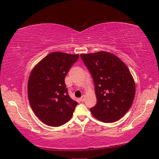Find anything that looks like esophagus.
<instances>
[{"label": "esophagus", "mask_w": 159, "mask_h": 159, "mask_svg": "<svg viewBox=\"0 0 159 159\" xmlns=\"http://www.w3.org/2000/svg\"><path fill=\"white\" fill-rule=\"evenodd\" d=\"M80 101L81 102H84L85 101V95H82V97H81V98H80Z\"/></svg>", "instance_id": "34e87169"}]
</instances>
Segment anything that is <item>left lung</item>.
Segmentation results:
<instances>
[{
	"mask_svg": "<svg viewBox=\"0 0 159 159\" xmlns=\"http://www.w3.org/2000/svg\"><path fill=\"white\" fill-rule=\"evenodd\" d=\"M80 56L92 76L98 102L90 109L100 121H118L128 111L135 95V83L127 66L117 56L101 51Z\"/></svg>",
	"mask_w": 159,
	"mask_h": 159,
	"instance_id": "left-lung-1",
	"label": "left lung"
}]
</instances>
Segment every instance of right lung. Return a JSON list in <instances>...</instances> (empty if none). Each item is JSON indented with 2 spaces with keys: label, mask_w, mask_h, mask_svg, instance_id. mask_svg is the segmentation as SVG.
I'll return each mask as SVG.
<instances>
[{
  "label": "right lung",
  "mask_w": 159,
  "mask_h": 159,
  "mask_svg": "<svg viewBox=\"0 0 159 159\" xmlns=\"http://www.w3.org/2000/svg\"><path fill=\"white\" fill-rule=\"evenodd\" d=\"M79 54L52 52L34 67L28 81L30 107L47 125L58 127L71 118L78 102L66 88L65 77Z\"/></svg>",
  "instance_id": "add662e5"
}]
</instances>
